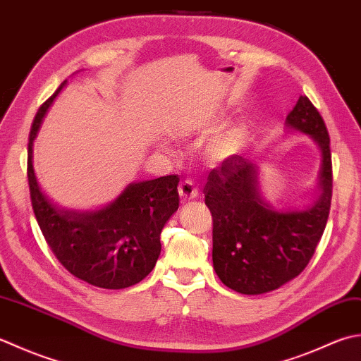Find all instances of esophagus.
I'll use <instances>...</instances> for the list:
<instances>
[{"label": "esophagus", "mask_w": 361, "mask_h": 361, "mask_svg": "<svg viewBox=\"0 0 361 361\" xmlns=\"http://www.w3.org/2000/svg\"><path fill=\"white\" fill-rule=\"evenodd\" d=\"M179 195L182 196V200H185V201L195 200V197L197 196V187H196V183H195L193 180H191V179L182 180L180 185H179Z\"/></svg>", "instance_id": "34e87169"}]
</instances>
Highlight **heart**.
Returning a JSON list of instances; mask_svg holds the SVG:
<instances>
[{
    "label": "heart",
    "instance_id": "heart-1",
    "mask_svg": "<svg viewBox=\"0 0 361 361\" xmlns=\"http://www.w3.org/2000/svg\"><path fill=\"white\" fill-rule=\"evenodd\" d=\"M243 138H245V128L240 126V124L232 126L224 134L212 140L209 146L210 156L215 160H226L235 156L241 148Z\"/></svg>",
    "mask_w": 361,
    "mask_h": 361
}]
</instances>
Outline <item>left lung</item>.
<instances>
[{
  "label": "left lung",
  "mask_w": 361,
  "mask_h": 361,
  "mask_svg": "<svg viewBox=\"0 0 361 361\" xmlns=\"http://www.w3.org/2000/svg\"><path fill=\"white\" fill-rule=\"evenodd\" d=\"M288 130L310 137L321 151L316 200L304 209L276 210L262 196L259 166L232 156L212 170L205 204L213 218V268L241 294H263L298 277L326 229L332 201V156L324 120L307 97L286 116Z\"/></svg>",
  "instance_id": "1"
}]
</instances>
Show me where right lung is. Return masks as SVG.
Masks as SVG:
<instances>
[{
    "mask_svg": "<svg viewBox=\"0 0 361 361\" xmlns=\"http://www.w3.org/2000/svg\"><path fill=\"white\" fill-rule=\"evenodd\" d=\"M67 85L37 112L27 145V180L37 223L47 243L70 273L90 285L121 290L142 282L160 255V232L179 207V178L134 182L101 209L62 207L42 190L32 166V146L47 110Z\"/></svg>",
    "mask_w": 361,
    "mask_h": 361,
    "instance_id": "right-lung-1",
    "label": "right lung"
}]
</instances>
